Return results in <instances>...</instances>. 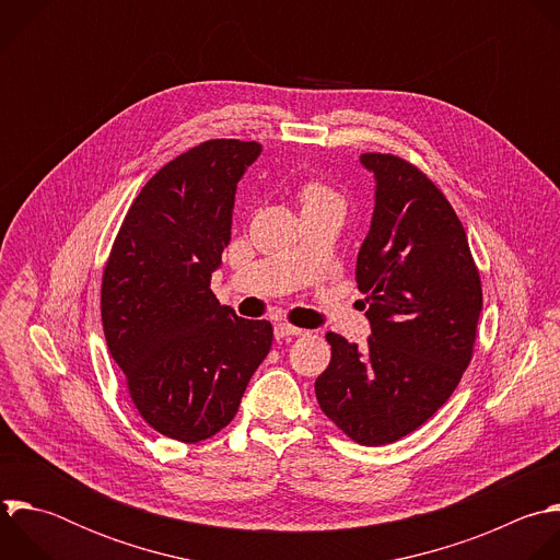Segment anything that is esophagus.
Masks as SVG:
<instances>
[{
  "mask_svg": "<svg viewBox=\"0 0 560 560\" xmlns=\"http://www.w3.org/2000/svg\"><path fill=\"white\" fill-rule=\"evenodd\" d=\"M273 335H276V340L298 338V335H302V328H298V326H291V324H284V322H280V324H276V326H273Z\"/></svg>",
  "mask_w": 560,
  "mask_h": 560,
  "instance_id": "esophagus-1",
  "label": "esophagus"
}]
</instances>
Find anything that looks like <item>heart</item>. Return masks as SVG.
Listing matches in <instances>:
<instances>
[{"label": "heart", "mask_w": 560, "mask_h": 560, "mask_svg": "<svg viewBox=\"0 0 560 560\" xmlns=\"http://www.w3.org/2000/svg\"><path fill=\"white\" fill-rule=\"evenodd\" d=\"M298 198H300V205H302V213L326 211V209L345 213L342 194L335 187H330L328 183H324L322 178H306L304 183H300Z\"/></svg>", "instance_id": "heart-1"}]
</instances>
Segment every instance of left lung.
<instances>
[{
	"label": "left lung",
	"mask_w": 560,
	"mask_h": 560,
	"mask_svg": "<svg viewBox=\"0 0 560 560\" xmlns=\"http://www.w3.org/2000/svg\"><path fill=\"white\" fill-rule=\"evenodd\" d=\"M360 161L377 180L355 269L371 338L358 349L326 332L330 362L315 397L347 436L384 445L417 430L455 393L475 353L483 291L443 191L401 156L366 152Z\"/></svg>",
	"instance_id": "obj_1"
}]
</instances>
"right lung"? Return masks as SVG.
<instances>
[{"mask_svg": "<svg viewBox=\"0 0 560 560\" xmlns=\"http://www.w3.org/2000/svg\"><path fill=\"white\" fill-rule=\"evenodd\" d=\"M256 141L211 139L163 165L139 191L101 278L112 360L143 421L196 443L238 412L273 328L222 306L211 273L232 238L236 183Z\"/></svg>", "mask_w": 560, "mask_h": 560, "instance_id": "obj_1", "label": "right lung"}]
</instances>
